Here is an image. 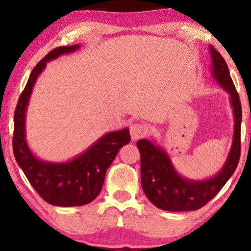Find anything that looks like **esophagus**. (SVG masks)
I'll list each match as a JSON object with an SVG mask.
<instances>
[{"instance_id": "obj_1", "label": "esophagus", "mask_w": 251, "mask_h": 251, "mask_svg": "<svg viewBox=\"0 0 251 251\" xmlns=\"http://www.w3.org/2000/svg\"><path fill=\"white\" fill-rule=\"evenodd\" d=\"M147 133L146 126L142 125V123H132L130 126V136H131L132 140H137L142 138Z\"/></svg>"}]
</instances>
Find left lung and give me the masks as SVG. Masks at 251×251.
Here are the masks:
<instances>
[{"label":"left lung","instance_id":"left-lung-1","mask_svg":"<svg viewBox=\"0 0 251 251\" xmlns=\"http://www.w3.org/2000/svg\"><path fill=\"white\" fill-rule=\"evenodd\" d=\"M211 76L229 96L234 116V130L231 149L221 170L205 179H190L178 173L167 151L156 140L140 139L137 142L140 153L142 187L147 199L159 209L167 211L198 210L214 199L236 169L240 159V132L242 111L239 95L229 75L224 58L212 46Z\"/></svg>","mask_w":251,"mask_h":251}]
</instances>
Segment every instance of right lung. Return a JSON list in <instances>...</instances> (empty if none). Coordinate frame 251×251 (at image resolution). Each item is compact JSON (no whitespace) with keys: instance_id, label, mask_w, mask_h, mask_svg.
Returning <instances> with one entry per match:
<instances>
[{"instance_id":"add662e5","label":"right lung","mask_w":251,"mask_h":251,"mask_svg":"<svg viewBox=\"0 0 251 251\" xmlns=\"http://www.w3.org/2000/svg\"><path fill=\"white\" fill-rule=\"evenodd\" d=\"M80 48V44L56 48L33 68L13 116V154L17 163L40 197L59 207H78L94 201L101 191L106 170L120 149L130 142L128 128L107 132L84 152L65 162L42 160L30 151L26 139V112L34 84L47 63Z\"/></svg>"}]
</instances>
